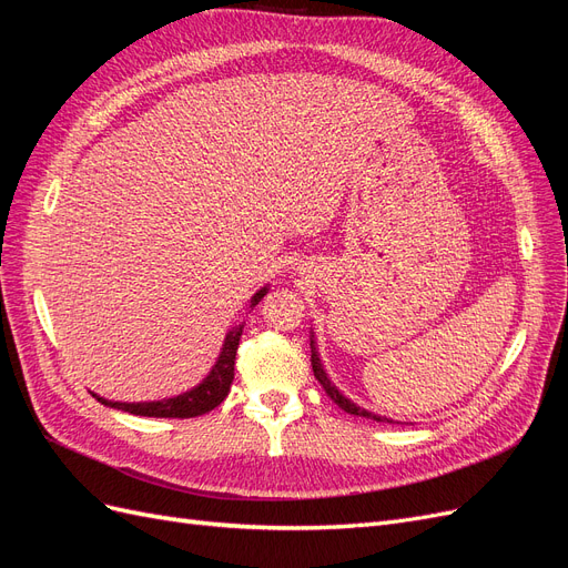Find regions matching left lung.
Listing matches in <instances>:
<instances>
[{
    "instance_id": "8db88e82",
    "label": "left lung",
    "mask_w": 568,
    "mask_h": 568,
    "mask_svg": "<svg viewBox=\"0 0 568 568\" xmlns=\"http://www.w3.org/2000/svg\"><path fill=\"white\" fill-rule=\"evenodd\" d=\"M311 359H313V372H315V379L322 384V388H324V393L329 395V398L343 409V412H348V415H355V417H365V419H372V422H386V424H403V422H395V419H388V417H384V415H376V412H372V409H365V407H359L357 403H353L351 398H346V395H343L334 384H332V379H329V374H326V369H324V365H322V359H320V351H317V341H315V332H311Z\"/></svg>"
}]
</instances>
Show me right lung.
I'll return each instance as SVG.
<instances>
[{
    "label": "right lung",
    "instance_id": "right-lung-1",
    "mask_svg": "<svg viewBox=\"0 0 568 568\" xmlns=\"http://www.w3.org/2000/svg\"><path fill=\"white\" fill-rule=\"evenodd\" d=\"M270 286H263L261 291H255L251 296L248 307L261 303V298L267 294ZM244 332V322L232 326L227 332L225 341H222L220 355L215 359V365L211 372L203 376V382L196 384L194 388H189L180 395H173V398H163V400H149V403H118V400H106L101 395L94 393V398L113 409H123L130 412V415H140V417H163V419H189V417H199L205 415V412L215 409L222 400L227 398L230 386L234 382V357L239 348V338H242Z\"/></svg>",
    "mask_w": 568,
    "mask_h": 568
}]
</instances>
